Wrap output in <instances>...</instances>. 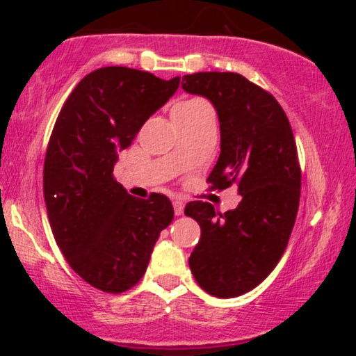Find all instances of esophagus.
<instances>
[{
  "label": "esophagus",
  "mask_w": 356,
  "mask_h": 356,
  "mask_svg": "<svg viewBox=\"0 0 356 356\" xmlns=\"http://www.w3.org/2000/svg\"><path fill=\"white\" fill-rule=\"evenodd\" d=\"M173 209H175V213H177V216H181L183 211H184V204L179 201V199H175Z\"/></svg>",
  "instance_id": "1"
}]
</instances>
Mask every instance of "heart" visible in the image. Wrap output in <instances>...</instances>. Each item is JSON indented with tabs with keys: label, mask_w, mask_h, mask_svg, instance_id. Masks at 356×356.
I'll list each match as a JSON object with an SVG mask.
<instances>
[{
	"label": "heart",
	"mask_w": 356,
	"mask_h": 356,
	"mask_svg": "<svg viewBox=\"0 0 356 356\" xmlns=\"http://www.w3.org/2000/svg\"><path fill=\"white\" fill-rule=\"evenodd\" d=\"M202 104H204V102H201V100H188V102H181V104H178L173 110H191V108H196V106L202 105Z\"/></svg>",
	"instance_id": "obj_1"
}]
</instances>
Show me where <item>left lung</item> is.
Segmentation results:
<instances>
[{"label": "left lung", "instance_id": "8db88e82", "mask_svg": "<svg viewBox=\"0 0 356 356\" xmlns=\"http://www.w3.org/2000/svg\"><path fill=\"white\" fill-rule=\"evenodd\" d=\"M181 87L211 100L220 121L209 189L236 184L241 196L225 213L209 202L186 204L184 213L201 227L189 267L209 295L235 298L259 285L289 245L301 193L293 131L274 95L236 72L188 74Z\"/></svg>", "mask_w": 356, "mask_h": 356}]
</instances>
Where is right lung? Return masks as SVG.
Returning <instances> with one entry per match:
<instances>
[{"mask_svg":"<svg viewBox=\"0 0 356 356\" xmlns=\"http://www.w3.org/2000/svg\"><path fill=\"white\" fill-rule=\"evenodd\" d=\"M178 86L179 77L100 67L74 87L53 126L43 163L53 236L71 269L105 293H123L143 279L160 232L173 220L167 196H131L113 167L118 150Z\"/></svg>","mask_w":356,"mask_h":356,"instance_id":"add662e5","label":"right lung"}]
</instances>
